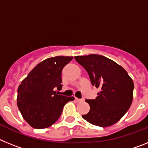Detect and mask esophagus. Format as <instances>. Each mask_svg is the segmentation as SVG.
<instances>
[{
    "mask_svg": "<svg viewBox=\"0 0 148 148\" xmlns=\"http://www.w3.org/2000/svg\"><path fill=\"white\" fill-rule=\"evenodd\" d=\"M75 100L76 102H82V101H83L84 99H78V98H75Z\"/></svg>",
    "mask_w": 148,
    "mask_h": 148,
    "instance_id": "obj_1",
    "label": "esophagus"
}]
</instances>
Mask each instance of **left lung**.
<instances>
[{"label": "left lung", "instance_id": "obj_1", "mask_svg": "<svg viewBox=\"0 0 148 148\" xmlns=\"http://www.w3.org/2000/svg\"><path fill=\"white\" fill-rule=\"evenodd\" d=\"M90 76L92 85L100 89L95 99H87L90 110L82 115L92 125L109 127L119 121L133 101L134 84L126 70L100 55L75 56Z\"/></svg>", "mask_w": 148, "mask_h": 148}]
</instances>
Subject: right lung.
Returning a JSON list of instances; mask_svg holds the SVG:
<instances>
[{
  "mask_svg": "<svg viewBox=\"0 0 148 148\" xmlns=\"http://www.w3.org/2000/svg\"><path fill=\"white\" fill-rule=\"evenodd\" d=\"M73 56H56L40 62L18 88L17 104L23 118L35 129H44L59 119L64 106L73 96L58 95L61 72Z\"/></svg>",
  "mask_w": 148,
  "mask_h": 148,
  "instance_id": "obj_1",
  "label": "right lung"
}]
</instances>
